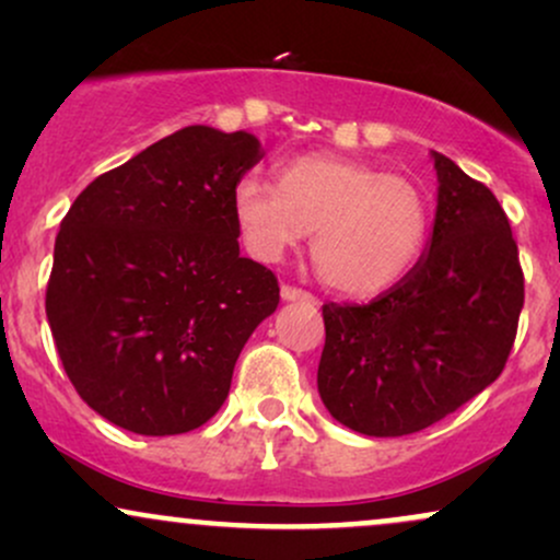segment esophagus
Instances as JSON below:
<instances>
[{
	"label": "esophagus",
	"instance_id": "obj_1",
	"mask_svg": "<svg viewBox=\"0 0 560 560\" xmlns=\"http://www.w3.org/2000/svg\"><path fill=\"white\" fill-rule=\"evenodd\" d=\"M281 300H284V302H307V305H318V300L313 298L311 292H302V289L289 287V284L281 287Z\"/></svg>",
	"mask_w": 560,
	"mask_h": 560
}]
</instances>
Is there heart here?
<instances>
[{
	"mask_svg": "<svg viewBox=\"0 0 560 560\" xmlns=\"http://www.w3.org/2000/svg\"><path fill=\"white\" fill-rule=\"evenodd\" d=\"M231 213L244 247L262 262H276L313 231L318 276L352 298L378 294L402 279L432 226L419 184L337 155L287 160L279 184L244 173L231 191Z\"/></svg>",
	"mask_w": 560,
	"mask_h": 560,
	"instance_id": "obj_1",
	"label": "heart"
}]
</instances>
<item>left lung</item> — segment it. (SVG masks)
<instances>
[{
  "label": "left lung",
  "instance_id": "1",
  "mask_svg": "<svg viewBox=\"0 0 560 560\" xmlns=\"http://www.w3.org/2000/svg\"><path fill=\"white\" fill-rule=\"evenodd\" d=\"M436 213L429 249L369 305H324L318 395L352 432L432 427L505 369L524 307L511 223L485 184L432 152Z\"/></svg>",
  "mask_w": 560,
  "mask_h": 560
}]
</instances>
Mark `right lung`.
Segmentation results:
<instances>
[{"mask_svg": "<svg viewBox=\"0 0 560 560\" xmlns=\"http://www.w3.org/2000/svg\"><path fill=\"white\" fill-rule=\"evenodd\" d=\"M247 131L186 126L102 173L55 240L47 320L89 408L144 436L213 419L279 281L240 255L234 184L258 165Z\"/></svg>", "mask_w": 560, "mask_h": 560, "instance_id": "obj_1", "label": "right lung"}]
</instances>
